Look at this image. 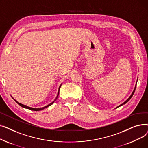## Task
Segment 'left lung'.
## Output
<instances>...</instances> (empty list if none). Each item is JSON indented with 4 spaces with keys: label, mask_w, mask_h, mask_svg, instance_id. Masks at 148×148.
Wrapping results in <instances>:
<instances>
[{
    "label": "left lung",
    "mask_w": 148,
    "mask_h": 148,
    "mask_svg": "<svg viewBox=\"0 0 148 148\" xmlns=\"http://www.w3.org/2000/svg\"><path fill=\"white\" fill-rule=\"evenodd\" d=\"M136 86H135V88H134V90H133V93H132V94H131V95H130V97H129V98H128V99H127V100L125 101V102H124V103H123V104H121L120 106H118V107H120V106H122V105H123V104H126V103H127V102L128 101H129V100H130V99L131 98V97H133V94H134V92H135V90H136ZM118 107H117V108H118Z\"/></svg>",
    "instance_id": "1"
}]
</instances>
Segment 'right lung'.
I'll use <instances>...</instances> for the list:
<instances>
[{"instance_id":"add662e5","label":"right lung","mask_w":148,"mask_h":148,"mask_svg":"<svg viewBox=\"0 0 148 148\" xmlns=\"http://www.w3.org/2000/svg\"><path fill=\"white\" fill-rule=\"evenodd\" d=\"M61 85L62 84H60V86H59V90H58V95H57V97H56V99H54V101H53L52 102V103H51L50 104H49V105H47V106H45V107H41V108H32V107H28L27 106H26V105H24V104H21V103H18V101H17L15 99H14L13 98V99H14V100L15 101V102H16L18 104H19L21 107H23V108H27V109H29V110H34V111H40V110H43V109H44V108H47V107H49L50 106H51V104H53V103H54V102L56 100V99L58 98V95H59V90H60V87H61Z\"/></svg>"}]
</instances>
